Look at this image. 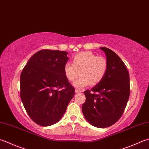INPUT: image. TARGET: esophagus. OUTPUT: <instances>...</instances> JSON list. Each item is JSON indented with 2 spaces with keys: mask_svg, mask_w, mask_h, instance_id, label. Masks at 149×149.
<instances>
[{
  "mask_svg": "<svg viewBox=\"0 0 149 149\" xmlns=\"http://www.w3.org/2000/svg\"><path fill=\"white\" fill-rule=\"evenodd\" d=\"M75 93H80L81 92H82V91H81L80 89L76 88V89H75Z\"/></svg>",
  "mask_w": 149,
  "mask_h": 149,
  "instance_id": "obj_1",
  "label": "esophagus"
}]
</instances>
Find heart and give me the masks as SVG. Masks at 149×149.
Returning a JSON list of instances; mask_svg holds the SVG:
<instances>
[{
  "label": "heart",
  "mask_w": 149,
  "mask_h": 149,
  "mask_svg": "<svg viewBox=\"0 0 149 149\" xmlns=\"http://www.w3.org/2000/svg\"><path fill=\"white\" fill-rule=\"evenodd\" d=\"M108 68L106 58L97 56L91 52H84L75 55L72 63H65L64 73L71 82L80 75L73 84L77 88H84L89 84L94 86L100 83L105 77Z\"/></svg>",
  "instance_id": "obj_1"
}]
</instances>
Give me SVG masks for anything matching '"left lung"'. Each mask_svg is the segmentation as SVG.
Masks as SVG:
<instances>
[{
    "label": "left lung",
    "mask_w": 149,
    "mask_h": 149,
    "mask_svg": "<svg viewBox=\"0 0 149 149\" xmlns=\"http://www.w3.org/2000/svg\"><path fill=\"white\" fill-rule=\"evenodd\" d=\"M100 49L106 55L108 71L100 83L84 92L86 101L82 111L90 124L106 128L123 114L130 95V78L124 63L115 52L104 47Z\"/></svg>",
    "instance_id": "obj_1"
}]
</instances>
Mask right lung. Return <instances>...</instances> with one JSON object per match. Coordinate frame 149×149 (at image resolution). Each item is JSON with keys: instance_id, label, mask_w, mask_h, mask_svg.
<instances>
[{"instance_id": "obj_1", "label": "right lung", "mask_w": 149, "mask_h": 149, "mask_svg": "<svg viewBox=\"0 0 149 149\" xmlns=\"http://www.w3.org/2000/svg\"><path fill=\"white\" fill-rule=\"evenodd\" d=\"M66 52L42 49L33 55L20 75V98L35 123L48 127L59 122L75 94L64 66Z\"/></svg>"}]
</instances>
